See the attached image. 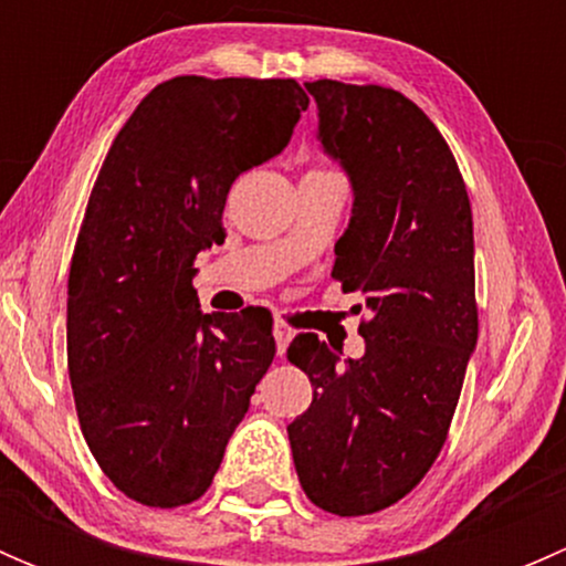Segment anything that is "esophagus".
Listing matches in <instances>:
<instances>
[{"label":"esophagus","mask_w":566,"mask_h":566,"mask_svg":"<svg viewBox=\"0 0 566 566\" xmlns=\"http://www.w3.org/2000/svg\"><path fill=\"white\" fill-rule=\"evenodd\" d=\"M273 339H276L279 356H284V353H287L290 339H293V331H290L282 319H276V323H273Z\"/></svg>","instance_id":"34e87169"}]
</instances>
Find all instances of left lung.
<instances>
[{
  "label": "left lung",
  "mask_w": 566,
  "mask_h": 566,
  "mask_svg": "<svg viewBox=\"0 0 566 566\" xmlns=\"http://www.w3.org/2000/svg\"><path fill=\"white\" fill-rule=\"evenodd\" d=\"M306 90L353 191L331 276L364 295L369 319L361 358L295 336L287 358L315 397L287 436L312 504L356 517L408 495L447 441L479 334L473 219L452 150L413 101L331 78Z\"/></svg>",
  "instance_id": "1"
}]
</instances>
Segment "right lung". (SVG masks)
<instances>
[{
	"mask_svg": "<svg viewBox=\"0 0 566 566\" xmlns=\"http://www.w3.org/2000/svg\"><path fill=\"white\" fill-rule=\"evenodd\" d=\"M306 106L293 78L177 76L108 147L67 276V373L90 452L139 504L210 488L271 367V315H205L193 260L224 243L232 182L287 147Z\"/></svg>",
	"mask_w": 566,
	"mask_h": 566,
	"instance_id": "add662e5",
	"label": "right lung"
}]
</instances>
